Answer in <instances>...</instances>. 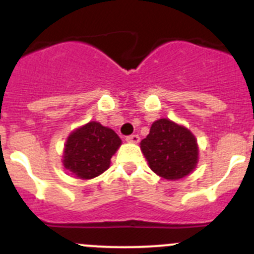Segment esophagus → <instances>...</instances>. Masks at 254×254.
<instances>
[{"mask_svg": "<svg viewBox=\"0 0 254 254\" xmlns=\"http://www.w3.org/2000/svg\"><path fill=\"white\" fill-rule=\"evenodd\" d=\"M126 141L129 143H138L140 142V137H138V134H131V136L126 137Z\"/></svg>", "mask_w": 254, "mask_h": 254, "instance_id": "1", "label": "esophagus"}]
</instances>
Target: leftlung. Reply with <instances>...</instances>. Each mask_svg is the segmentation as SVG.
<instances>
[{"mask_svg":"<svg viewBox=\"0 0 254 254\" xmlns=\"http://www.w3.org/2000/svg\"><path fill=\"white\" fill-rule=\"evenodd\" d=\"M140 147L150 169L168 181L190 176L198 163L199 150L194 134L185 126L167 118L152 123Z\"/></svg>","mask_w":254,"mask_h":254,"instance_id":"left-lung-1","label":"left lung"}]
</instances>
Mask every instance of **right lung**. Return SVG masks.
<instances>
[{
    "label": "right lung",
    "mask_w": 254,
    "mask_h": 254,
    "mask_svg": "<svg viewBox=\"0 0 254 254\" xmlns=\"http://www.w3.org/2000/svg\"><path fill=\"white\" fill-rule=\"evenodd\" d=\"M121 145L122 140L113 129L91 121L68 134L62 163L71 176L93 179L111 167L112 156Z\"/></svg>",
    "instance_id": "right-lung-1"
}]
</instances>
